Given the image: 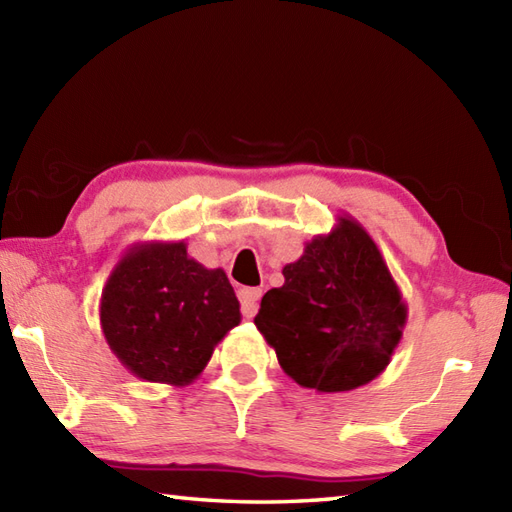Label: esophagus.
<instances>
[{
	"instance_id": "esophagus-1",
	"label": "esophagus",
	"mask_w": 512,
	"mask_h": 512,
	"mask_svg": "<svg viewBox=\"0 0 512 512\" xmlns=\"http://www.w3.org/2000/svg\"><path fill=\"white\" fill-rule=\"evenodd\" d=\"M239 303H242V314L246 319H253L259 310V299H262V290L259 288H239Z\"/></svg>"
}]
</instances>
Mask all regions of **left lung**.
I'll return each mask as SVG.
<instances>
[{
    "label": "left lung",
    "instance_id": "obj_1",
    "mask_svg": "<svg viewBox=\"0 0 512 512\" xmlns=\"http://www.w3.org/2000/svg\"><path fill=\"white\" fill-rule=\"evenodd\" d=\"M268 290L255 325L297 385L336 394L385 372L402 339L407 303L363 224L339 215Z\"/></svg>",
    "mask_w": 512,
    "mask_h": 512
}]
</instances>
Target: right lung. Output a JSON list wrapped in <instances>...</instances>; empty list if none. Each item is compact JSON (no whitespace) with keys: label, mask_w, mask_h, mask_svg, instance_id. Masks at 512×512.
<instances>
[{"label":"right lung","mask_w":512,"mask_h":512,"mask_svg":"<svg viewBox=\"0 0 512 512\" xmlns=\"http://www.w3.org/2000/svg\"><path fill=\"white\" fill-rule=\"evenodd\" d=\"M101 330L134 376L191 385L215 345L242 321L222 268H204L184 242H138L118 259L101 295Z\"/></svg>","instance_id":"add662e5"}]
</instances>
